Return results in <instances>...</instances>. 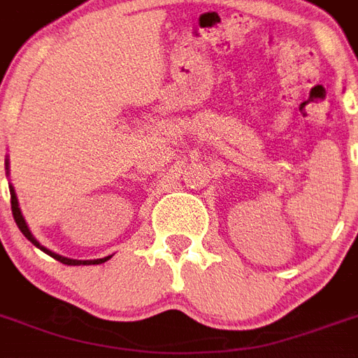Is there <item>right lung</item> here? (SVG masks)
I'll return each instance as SVG.
<instances>
[{"instance_id": "add662e5", "label": "right lung", "mask_w": 358, "mask_h": 358, "mask_svg": "<svg viewBox=\"0 0 358 358\" xmlns=\"http://www.w3.org/2000/svg\"><path fill=\"white\" fill-rule=\"evenodd\" d=\"M11 189V210H13V218H15V222H17V226H19V230L22 234H24V238H27L28 241H32L36 248L42 249L43 253H48L50 257H53L55 261H59V263L63 264H92V261H74V259H66V257H61L57 255V253H53V251H50V249H45L43 245H40L38 241H36V238L30 234V230H28L27 222H24V218H22V215H20V209H19V201H17V195H15V189L13 187H9ZM110 257H105V259H97V261H94V264H101L105 263V261H109Z\"/></svg>"}]
</instances>
